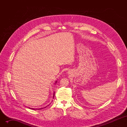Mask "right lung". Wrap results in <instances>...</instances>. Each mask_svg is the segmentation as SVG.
<instances>
[{"mask_svg": "<svg viewBox=\"0 0 127 127\" xmlns=\"http://www.w3.org/2000/svg\"><path fill=\"white\" fill-rule=\"evenodd\" d=\"M56 82H57L56 81ZM54 96H55V93H54V94H53V98H54ZM30 109H32V110H35V109H32V108H30ZM41 109H39L38 110H41ZM36 110H37V109H36Z\"/></svg>", "mask_w": 127, "mask_h": 127, "instance_id": "1", "label": "right lung"}]
</instances>
